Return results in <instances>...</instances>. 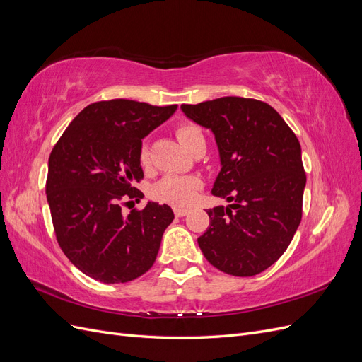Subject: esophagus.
I'll return each mask as SVG.
<instances>
[{"label":"esophagus","mask_w":362,"mask_h":362,"mask_svg":"<svg viewBox=\"0 0 362 362\" xmlns=\"http://www.w3.org/2000/svg\"><path fill=\"white\" fill-rule=\"evenodd\" d=\"M173 213H175V216H177V217H182V216H185V214L189 213V210H185V208L175 206V208H173Z\"/></svg>","instance_id":"esophagus-1"}]
</instances>
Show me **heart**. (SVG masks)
<instances>
[{
  "label": "heart",
  "mask_w": 362,
  "mask_h": 362,
  "mask_svg": "<svg viewBox=\"0 0 362 362\" xmlns=\"http://www.w3.org/2000/svg\"><path fill=\"white\" fill-rule=\"evenodd\" d=\"M177 134L185 149L190 151L198 141L204 140L202 129L198 125L184 124L177 129ZM149 160V151L144 148L140 152V161L146 164ZM201 187V180L193 175H166L154 187L152 196L160 202H166L177 206L190 205L194 201L196 190Z\"/></svg>",
  "instance_id": "heart-1"
}]
</instances>
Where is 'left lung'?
<instances>
[{
  "label": "left lung",
  "instance_id": "left-lung-1",
  "mask_svg": "<svg viewBox=\"0 0 362 362\" xmlns=\"http://www.w3.org/2000/svg\"><path fill=\"white\" fill-rule=\"evenodd\" d=\"M181 110L214 134L221 172L211 193L229 202L206 211L202 254L228 275H258L279 259L300 223L306 175L299 140L275 108L250 98Z\"/></svg>",
  "mask_w": 362,
  "mask_h": 362
}]
</instances>
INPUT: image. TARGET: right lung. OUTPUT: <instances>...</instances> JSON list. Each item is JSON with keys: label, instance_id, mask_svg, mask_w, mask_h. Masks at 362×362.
I'll use <instances>...</instances> for the list:
<instances>
[{"label": "right lung", "instance_id": "1", "mask_svg": "<svg viewBox=\"0 0 362 362\" xmlns=\"http://www.w3.org/2000/svg\"><path fill=\"white\" fill-rule=\"evenodd\" d=\"M131 100L100 101L75 116L51 151L47 199L57 242L84 275L105 284L133 281L157 258L173 221L166 204L124 216L125 198H141V139L177 112Z\"/></svg>", "mask_w": 362, "mask_h": 362}]
</instances>
